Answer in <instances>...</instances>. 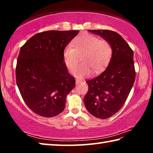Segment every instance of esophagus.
<instances>
[{
  "instance_id": "1",
  "label": "esophagus",
  "mask_w": 153,
  "mask_h": 153,
  "mask_svg": "<svg viewBox=\"0 0 153 153\" xmlns=\"http://www.w3.org/2000/svg\"><path fill=\"white\" fill-rule=\"evenodd\" d=\"M76 84H79V83H81L82 82V81H80V80H79V79H76Z\"/></svg>"
}]
</instances>
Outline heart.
<instances>
[{"label":"heart","mask_w":153,"mask_h":153,"mask_svg":"<svg viewBox=\"0 0 153 153\" xmlns=\"http://www.w3.org/2000/svg\"><path fill=\"white\" fill-rule=\"evenodd\" d=\"M113 48L111 44L106 40L90 33H84L78 36L71 45L65 46L63 52L65 65L70 72L75 70L82 54V63L74 75L82 77L89 75L90 71L94 74L101 72L108 65L112 57Z\"/></svg>","instance_id":"1"}]
</instances>
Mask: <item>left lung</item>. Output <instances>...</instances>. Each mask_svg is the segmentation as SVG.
I'll list each match as a JSON object with an SVG mask.
<instances>
[{"label":"left lung","mask_w":153,"mask_h":153,"mask_svg":"<svg viewBox=\"0 0 153 153\" xmlns=\"http://www.w3.org/2000/svg\"><path fill=\"white\" fill-rule=\"evenodd\" d=\"M111 44L112 57L107 69L87 80L88 91L84 98L88 112L99 119H107L121 109L128 97L136 78L134 53L118 33L111 30H88Z\"/></svg>","instance_id":"8db88e82"}]
</instances>
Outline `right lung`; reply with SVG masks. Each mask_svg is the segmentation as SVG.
<instances>
[{
    "label": "right lung",
    "instance_id": "obj_1",
    "mask_svg": "<svg viewBox=\"0 0 153 153\" xmlns=\"http://www.w3.org/2000/svg\"><path fill=\"white\" fill-rule=\"evenodd\" d=\"M77 30H51L38 33L20 49L15 76L20 94L33 113L45 117L59 115L65 107L67 95L75 87L63 52Z\"/></svg>",
    "mask_w": 153,
    "mask_h": 153
}]
</instances>
